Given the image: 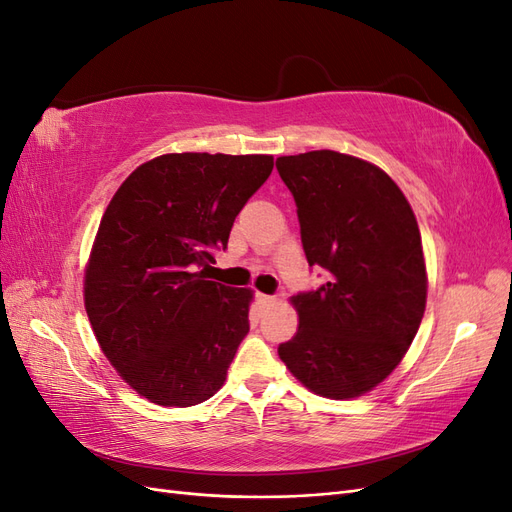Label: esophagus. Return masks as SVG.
Segmentation results:
<instances>
[{
    "instance_id": "obj_1",
    "label": "esophagus",
    "mask_w": 512,
    "mask_h": 512,
    "mask_svg": "<svg viewBox=\"0 0 512 512\" xmlns=\"http://www.w3.org/2000/svg\"><path fill=\"white\" fill-rule=\"evenodd\" d=\"M258 303L260 305H273L275 297H271V294H258Z\"/></svg>"
}]
</instances>
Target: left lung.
I'll use <instances>...</instances> for the list:
<instances>
[{
	"instance_id": "left-lung-1",
	"label": "left lung",
	"mask_w": 512,
	"mask_h": 512,
	"mask_svg": "<svg viewBox=\"0 0 512 512\" xmlns=\"http://www.w3.org/2000/svg\"><path fill=\"white\" fill-rule=\"evenodd\" d=\"M309 267L329 282L292 297L299 329L277 354L305 389L329 399L369 393L404 359L427 303L414 211L367 160L331 149L282 156Z\"/></svg>"
}]
</instances>
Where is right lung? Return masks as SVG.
Wrapping results in <instances>:
<instances>
[{
	"label": "right lung",
	"mask_w": 512,
	"mask_h": 512,
	"mask_svg": "<svg viewBox=\"0 0 512 512\" xmlns=\"http://www.w3.org/2000/svg\"><path fill=\"white\" fill-rule=\"evenodd\" d=\"M273 156L164 153L108 203L85 267L91 329L121 380L164 408L203 404L250 333L254 290L211 282L213 252Z\"/></svg>",
	"instance_id": "add662e5"
}]
</instances>
